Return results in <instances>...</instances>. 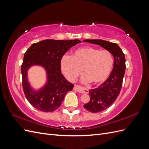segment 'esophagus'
<instances>
[{
    "label": "esophagus",
    "instance_id": "34e87169",
    "mask_svg": "<svg viewBox=\"0 0 149 149\" xmlns=\"http://www.w3.org/2000/svg\"><path fill=\"white\" fill-rule=\"evenodd\" d=\"M74 90L78 93H89V91L87 89L81 87L78 85H74Z\"/></svg>",
    "mask_w": 149,
    "mask_h": 149
}]
</instances>
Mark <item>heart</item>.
<instances>
[{
	"label": "heart",
	"instance_id": "obj_1",
	"mask_svg": "<svg viewBox=\"0 0 149 149\" xmlns=\"http://www.w3.org/2000/svg\"><path fill=\"white\" fill-rule=\"evenodd\" d=\"M113 63V57L109 51L84 47L76 49L71 56L63 57L61 67L66 78L71 81L77 79L83 71L85 81L98 84L108 78Z\"/></svg>",
	"mask_w": 149,
	"mask_h": 149
}]
</instances>
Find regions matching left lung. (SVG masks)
<instances>
[{"instance_id": "left-lung-1", "label": "left lung", "mask_w": 149, "mask_h": 149, "mask_svg": "<svg viewBox=\"0 0 149 149\" xmlns=\"http://www.w3.org/2000/svg\"><path fill=\"white\" fill-rule=\"evenodd\" d=\"M109 51L114 57V66L108 78L98 88L89 90V101L84 105L91 112H100L109 107L118 97L125 70V55L118 44L103 40H84Z\"/></svg>"}]
</instances>
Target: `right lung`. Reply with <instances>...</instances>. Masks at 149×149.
<instances>
[{
    "label": "right lung",
    "mask_w": 149,
    "mask_h": 149,
    "mask_svg": "<svg viewBox=\"0 0 149 149\" xmlns=\"http://www.w3.org/2000/svg\"><path fill=\"white\" fill-rule=\"evenodd\" d=\"M81 43L79 40H57L48 39L33 43L24 54L21 66L22 86L26 100L40 111L49 112L57 109L63 101L66 94L72 91L74 84L65 79L61 72V60L71 47ZM35 65L46 70V84L38 90L31 87L27 72Z\"/></svg>",
    "instance_id": "add662e5"
}]
</instances>
